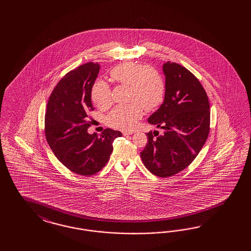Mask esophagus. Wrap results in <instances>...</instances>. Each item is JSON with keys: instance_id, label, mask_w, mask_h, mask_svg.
<instances>
[{"instance_id": "obj_1", "label": "esophagus", "mask_w": 251, "mask_h": 251, "mask_svg": "<svg viewBox=\"0 0 251 251\" xmlns=\"http://www.w3.org/2000/svg\"><path fill=\"white\" fill-rule=\"evenodd\" d=\"M133 133H134V131H124L123 132L124 135H130V134H133Z\"/></svg>"}]
</instances>
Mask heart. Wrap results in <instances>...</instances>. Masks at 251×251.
<instances>
[{"label":"heart","mask_w":251,"mask_h":251,"mask_svg":"<svg viewBox=\"0 0 251 251\" xmlns=\"http://www.w3.org/2000/svg\"><path fill=\"white\" fill-rule=\"evenodd\" d=\"M111 76L118 84L129 87L127 106H118L106 117V123L116 129L130 130L144 116L162 103L166 85L162 76L152 68L134 62H125L111 71ZM91 99L97 106L104 109L112 103L111 90L103 79L93 84Z\"/></svg>","instance_id":"heart-1"}]
</instances>
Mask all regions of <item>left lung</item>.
I'll list each match as a JSON object with an SVG mask.
<instances>
[{
  "label": "left lung",
  "instance_id": "obj_1",
  "mask_svg": "<svg viewBox=\"0 0 251 251\" xmlns=\"http://www.w3.org/2000/svg\"><path fill=\"white\" fill-rule=\"evenodd\" d=\"M166 93L163 104L148 122L162 129L147 133L141 152L145 167L167 177L189 167L205 144L210 131V105L204 88L188 69L167 61L163 65Z\"/></svg>",
  "mask_w": 251,
  "mask_h": 251
}]
</instances>
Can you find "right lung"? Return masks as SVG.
<instances>
[{
  "mask_svg": "<svg viewBox=\"0 0 251 251\" xmlns=\"http://www.w3.org/2000/svg\"><path fill=\"white\" fill-rule=\"evenodd\" d=\"M99 63L87 62L70 71L60 80L48 101L45 114L47 142L63 166L78 175L91 176L106 166L113 141L122 132L106 129L89 134V111L94 110L91 89Z\"/></svg>",
  "mask_w": 251,
  "mask_h": 251,
  "instance_id": "add662e5",
  "label": "right lung"
}]
</instances>
